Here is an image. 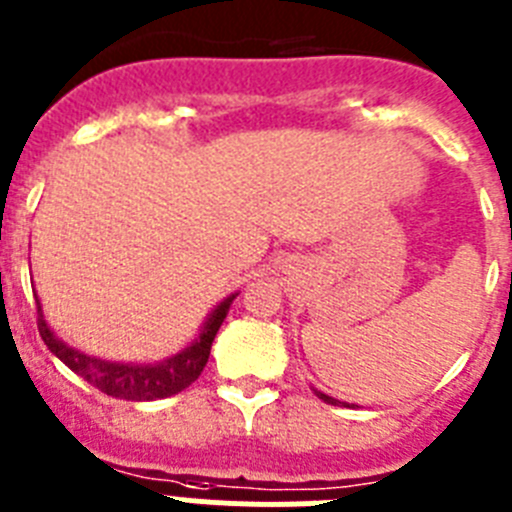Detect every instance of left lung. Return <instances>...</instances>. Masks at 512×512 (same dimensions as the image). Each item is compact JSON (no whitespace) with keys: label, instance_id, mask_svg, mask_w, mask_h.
Segmentation results:
<instances>
[{"label":"left lung","instance_id":"8db88e82","mask_svg":"<svg viewBox=\"0 0 512 512\" xmlns=\"http://www.w3.org/2000/svg\"><path fill=\"white\" fill-rule=\"evenodd\" d=\"M314 393H317V396H320L325 403H332V406H340V401H337V398L327 396V393H320V391H314Z\"/></svg>","mask_w":512,"mask_h":512}]
</instances>
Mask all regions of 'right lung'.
Returning a JSON list of instances; mask_svg holds the SVG:
<instances>
[{"instance_id":"add662e5","label":"right lung","mask_w":512,"mask_h":512,"mask_svg":"<svg viewBox=\"0 0 512 512\" xmlns=\"http://www.w3.org/2000/svg\"><path fill=\"white\" fill-rule=\"evenodd\" d=\"M233 299H236V294L223 299L213 309V314L203 325V332H200L198 340L192 342L190 348L162 360V363L152 365L109 363V360L91 358V355L81 353V350L70 348L60 337H55V332L48 327V322L42 317L40 302H37V330H40V337L45 340L50 353L58 355L73 373L81 375L83 381L96 386L101 393L114 398H126V401H154V398L175 396L182 388L198 381V375L203 373L205 363H208L215 335H218Z\"/></svg>"}]
</instances>
